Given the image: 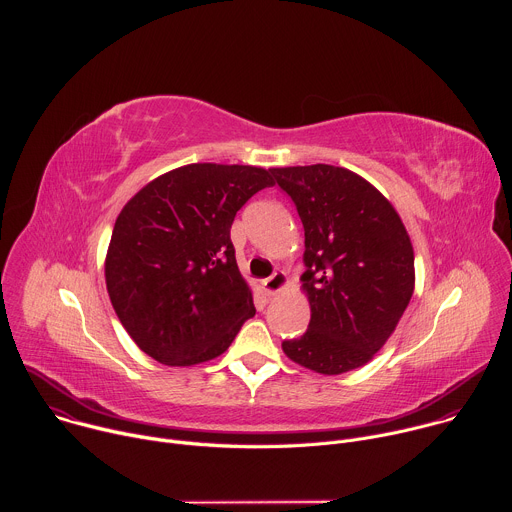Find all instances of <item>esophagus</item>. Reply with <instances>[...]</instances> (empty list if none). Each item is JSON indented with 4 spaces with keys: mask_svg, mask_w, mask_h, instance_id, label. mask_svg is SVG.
I'll return each instance as SVG.
<instances>
[{
    "mask_svg": "<svg viewBox=\"0 0 512 512\" xmlns=\"http://www.w3.org/2000/svg\"><path fill=\"white\" fill-rule=\"evenodd\" d=\"M285 285H287V275L283 271H275L271 277L263 281V289L267 296H275L277 291H281Z\"/></svg>",
    "mask_w": 512,
    "mask_h": 512,
    "instance_id": "esophagus-1",
    "label": "esophagus"
}]
</instances>
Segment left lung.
Here are the masks:
<instances>
[{"label": "left lung", "mask_w": 512, "mask_h": 512, "mask_svg": "<svg viewBox=\"0 0 512 512\" xmlns=\"http://www.w3.org/2000/svg\"><path fill=\"white\" fill-rule=\"evenodd\" d=\"M304 225L302 287L312 318L283 352L320 375L367 364L397 328L415 287L413 247L393 204L358 174L328 164L271 168Z\"/></svg>", "instance_id": "8db88e82"}]
</instances>
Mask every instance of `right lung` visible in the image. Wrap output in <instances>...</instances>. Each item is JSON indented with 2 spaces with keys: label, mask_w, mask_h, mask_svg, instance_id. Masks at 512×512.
Masks as SVG:
<instances>
[{
  "label": "right lung",
  "mask_w": 512,
  "mask_h": 512,
  "mask_svg": "<svg viewBox=\"0 0 512 512\" xmlns=\"http://www.w3.org/2000/svg\"><path fill=\"white\" fill-rule=\"evenodd\" d=\"M271 170L190 164L143 186L119 212L105 281L133 342L168 367L223 354L255 316L231 225L237 210L273 186Z\"/></svg>",
  "instance_id": "obj_1"
}]
</instances>
